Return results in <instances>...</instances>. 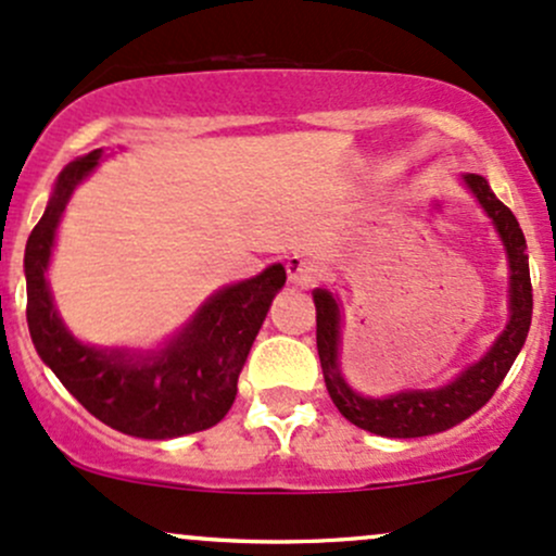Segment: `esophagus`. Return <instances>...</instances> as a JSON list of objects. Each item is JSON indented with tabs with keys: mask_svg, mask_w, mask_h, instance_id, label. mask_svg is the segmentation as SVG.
I'll return each instance as SVG.
<instances>
[{
	"mask_svg": "<svg viewBox=\"0 0 556 556\" xmlns=\"http://www.w3.org/2000/svg\"><path fill=\"white\" fill-rule=\"evenodd\" d=\"M286 276L294 286H302V289H307V286H313V265H309L307 260H302V256H289L286 260Z\"/></svg>",
	"mask_w": 556,
	"mask_h": 556,
	"instance_id": "1",
	"label": "esophagus"
}]
</instances>
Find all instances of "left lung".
I'll list each match as a JSON object with an SVG mask.
<instances>
[{"mask_svg": "<svg viewBox=\"0 0 556 556\" xmlns=\"http://www.w3.org/2000/svg\"><path fill=\"white\" fill-rule=\"evenodd\" d=\"M469 193L480 201L485 214L491 217L495 232L506 249L509 262V320L504 331L491 344V350L475 361L471 366L462 368L451 381L434 390H400L395 395L368 397L352 390L344 379L339 350H342V302L328 289H315V320H318V355L324 368L326 390L333 405L344 419L366 432L381 434V438H424V434H438L469 419L475 410H480L504 376L509 374L511 363L522 350L533 318V286H530L528 254H525V236L517 217L509 206L501 204L491 190V185L482 175H462Z\"/></svg>", "mask_w": 556, "mask_h": 556, "instance_id": "left-lung-1", "label": "left lung"}]
</instances>
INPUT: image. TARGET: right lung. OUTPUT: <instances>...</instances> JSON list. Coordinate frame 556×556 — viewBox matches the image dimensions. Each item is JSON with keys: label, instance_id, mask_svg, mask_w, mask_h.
I'll use <instances>...</instances> for the list:
<instances>
[{"label": "right lung", "instance_id": "add662e5", "mask_svg": "<svg viewBox=\"0 0 556 556\" xmlns=\"http://www.w3.org/2000/svg\"><path fill=\"white\" fill-rule=\"evenodd\" d=\"M103 159V148L71 161L58 175L45 214L26 241V318L45 366L103 424L146 440L201 432L225 419L273 296L283 289L280 262L260 276L223 286L180 331L156 350L98 348L63 324L47 283L61 217Z\"/></svg>", "mask_w": 556, "mask_h": 556}]
</instances>
